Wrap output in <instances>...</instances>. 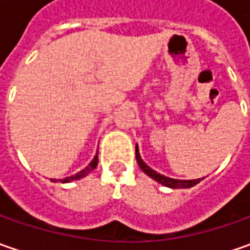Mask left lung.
Segmentation results:
<instances>
[{"instance_id": "left-lung-1", "label": "left lung", "mask_w": 250, "mask_h": 250, "mask_svg": "<svg viewBox=\"0 0 250 250\" xmlns=\"http://www.w3.org/2000/svg\"><path fill=\"white\" fill-rule=\"evenodd\" d=\"M136 160H138L139 167L143 169V172H146L150 178H153L154 181H157V182H160V184L164 185V187L174 188V189H175V188H190L193 187V185H196L197 182H200V179H172V178L164 177V175H161L159 172H156V171L151 169L149 166H146V164L143 163V160L140 159L138 146H136Z\"/></svg>"}]
</instances>
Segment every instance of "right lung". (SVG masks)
Masks as SVG:
<instances>
[{"instance_id":"right-lung-1","label":"right lung","mask_w":250,"mask_h":250,"mask_svg":"<svg viewBox=\"0 0 250 250\" xmlns=\"http://www.w3.org/2000/svg\"><path fill=\"white\" fill-rule=\"evenodd\" d=\"M97 163H99V159H97V156H96V157L93 159V161H91L90 164L84 168V169L79 171V172H78V174H75V175H71V177H66V178H63V179H60V181H61V182H71V181H75V179H81V178L86 177L89 172H91L94 168L97 167Z\"/></svg>"}]
</instances>
